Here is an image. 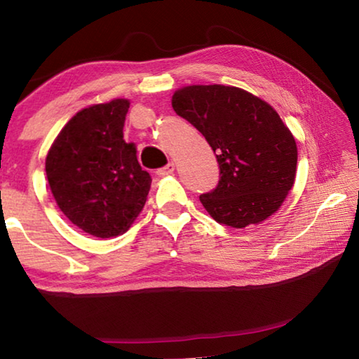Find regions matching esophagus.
<instances>
[{"label":"esophagus","mask_w":359,"mask_h":359,"mask_svg":"<svg viewBox=\"0 0 359 359\" xmlns=\"http://www.w3.org/2000/svg\"><path fill=\"white\" fill-rule=\"evenodd\" d=\"M174 169H175V165H174V163H168V165H166L165 168L158 169V171H156V174H158V175H160V177H165V175H169V174H172V172H174Z\"/></svg>","instance_id":"esophagus-1"}]
</instances>
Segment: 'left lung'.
<instances>
[{"label": "left lung", "mask_w": 359, "mask_h": 359, "mask_svg": "<svg viewBox=\"0 0 359 359\" xmlns=\"http://www.w3.org/2000/svg\"><path fill=\"white\" fill-rule=\"evenodd\" d=\"M172 109L214 150L220 180L199 196L215 222L245 228L280 209L294 185L297 147L274 107L228 85H188L172 95Z\"/></svg>", "instance_id": "left-lung-1"}]
</instances>
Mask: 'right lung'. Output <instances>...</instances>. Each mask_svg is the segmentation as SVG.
I'll list each match as a JSON object with an SVG mask.
<instances>
[{"label":"right lung","instance_id":"right-lung-1","mask_svg":"<svg viewBox=\"0 0 359 359\" xmlns=\"http://www.w3.org/2000/svg\"><path fill=\"white\" fill-rule=\"evenodd\" d=\"M130 101L112 100L79 111L63 126L46 158V174L60 210L87 234L115 238L142 210L150 174L125 142Z\"/></svg>","mask_w":359,"mask_h":359}]
</instances>
